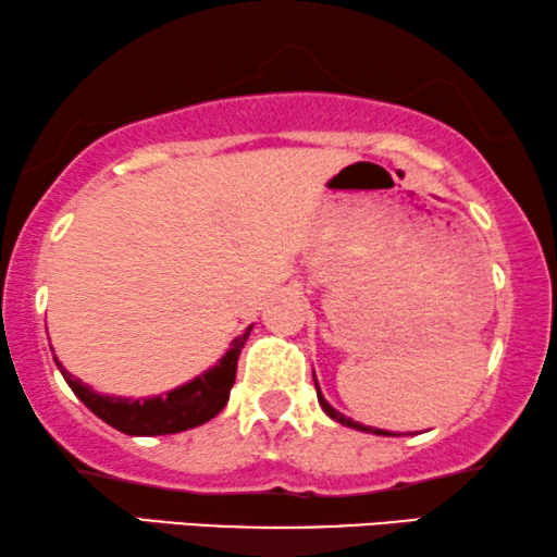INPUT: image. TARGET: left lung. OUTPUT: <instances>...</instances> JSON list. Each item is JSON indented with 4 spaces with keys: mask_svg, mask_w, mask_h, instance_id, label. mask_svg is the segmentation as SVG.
Masks as SVG:
<instances>
[{
    "mask_svg": "<svg viewBox=\"0 0 557 557\" xmlns=\"http://www.w3.org/2000/svg\"><path fill=\"white\" fill-rule=\"evenodd\" d=\"M313 384H317V397H319V405H321V410H324L326 414H330L332 420H337V423H343V425H347V428H355V431H363V433H376V435H394V433H386V431H381V428H371V425H360V423H355L352 418H347V414H343V412H337V410H334V407L330 405V401L324 399V394H321V388H319V381H317V373H313Z\"/></svg>",
    "mask_w": 557,
    "mask_h": 557,
    "instance_id": "left-lung-1",
    "label": "left lung"
}]
</instances>
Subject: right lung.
<instances>
[{
    "mask_svg": "<svg viewBox=\"0 0 557 557\" xmlns=\"http://www.w3.org/2000/svg\"><path fill=\"white\" fill-rule=\"evenodd\" d=\"M253 324L246 326V332L233 339L223 358L212 368H207L205 373L171 388V392L147 399L113 397V394L92 392L83 381L66 373L64 366L59 363V358L53 360H57L66 384L77 394V399L92 414H98L103 423H109L111 428H116V431L126 435H169L207 423V420H212L227 405L233 381H236L240 347L246 345Z\"/></svg>",
    "mask_w": 557,
    "mask_h": 557,
    "instance_id": "add662e5",
    "label": "right lung"
}]
</instances>
